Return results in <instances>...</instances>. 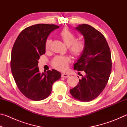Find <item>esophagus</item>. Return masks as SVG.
Listing matches in <instances>:
<instances>
[{
    "mask_svg": "<svg viewBox=\"0 0 127 127\" xmlns=\"http://www.w3.org/2000/svg\"><path fill=\"white\" fill-rule=\"evenodd\" d=\"M62 77H64V78H68V77H69V75L67 73H62Z\"/></svg>",
    "mask_w": 127,
    "mask_h": 127,
    "instance_id": "34e87169",
    "label": "esophagus"
}]
</instances>
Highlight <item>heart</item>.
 I'll list each match as a JSON object with an SVG mask.
<instances>
[{
	"label": "heart",
	"mask_w": 127,
	"mask_h": 127,
	"mask_svg": "<svg viewBox=\"0 0 127 127\" xmlns=\"http://www.w3.org/2000/svg\"><path fill=\"white\" fill-rule=\"evenodd\" d=\"M59 36L63 42L69 47V50L75 57H79L84 51L86 47L85 42L82 40H76L75 34L67 29H64L60 32ZM51 44L50 38H47L45 43L46 50L50 49ZM70 59L68 57L58 55L52 60L51 64L57 69L64 70L68 67Z\"/></svg>",
	"instance_id": "obj_1"
}]
</instances>
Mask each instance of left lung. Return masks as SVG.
<instances>
[{
  "label": "left lung",
  "instance_id": "obj_1",
  "mask_svg": "<svg viewBox=\"0 0 127 127\" xmlns=\"http://www.w3.org/2000/svg\"><path fill=\"white\" fill-rule=\"evenodd\" d=\"M83 35L85 49L76 63L74 69L83 71L79 83L70 93L76 100L89 102L96 98L104 90L111 71V53L102 34L87 24L75 28Z\"/></svg>",
  "mask_w": 127,
  "mask_h": 127
}]
</instances>
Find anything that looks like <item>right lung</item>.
Masks as SVG:
<instances>
[{"label":"right lung","instance_id":"obj_1","mask_svg":"<svg viewBox=\"0 0 127 127\" xmlns=\"http://www.w3.org/2000/svg\"><path fill=\"white\" fill-rule=\"evenodd\" d=\"M59 26L37 24L26 28L20 33L13 46L10 67L17 87L32 100H44L50 95L52 86L61 77L55 69L41 73L38 59L45 53V43L49 34Z\"/></svg>","mask_w":127,"mask_h":127}]
</instances>
